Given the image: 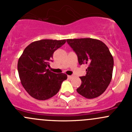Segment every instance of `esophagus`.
<instances>
[{
  "label": "esophagus",
  "mask_w": 132,
  "mask_h": 132,
  "mask_svg": "<svg viewBox=\"0 0 132 132\" xmlns=\"http://www.w3.org/2000/svg\"><path fill=\"white\" fill-rule=\"evenodd\" d=\"M68 78L69 79H71V78H73V76H71V75H68Z\"/></svg>",
  "instance_id": "esophagus-1"
}]
</instances>
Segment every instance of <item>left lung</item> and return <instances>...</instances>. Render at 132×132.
<instances>
[{
	"mask_svg": "<svg viewBox=\"0 0 132 132\" xmlns=\"http://www.w3.org/2000/svg\"><path fill=\"white\" fill-rule=\"evenodd\" d=\"M68 43L78 57L80 65L87 64L86 75L80 77L82 81L77 91L88 99L103 94L112 77L114 59L107 45L93 38L68 39Z\"/></svg>",
	"mask_w": 132,
	"mask_h": 132,
	"instance_id": "obj_1",
	"label": "left lung"
}]
</instances>
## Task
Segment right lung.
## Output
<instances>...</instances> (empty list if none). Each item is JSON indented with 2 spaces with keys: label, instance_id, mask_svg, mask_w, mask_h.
Instances as JSON below:
<instances>
[{
  "label": "right lung",
  "instance_id": "right-lung-1",
  "mask_svg": "<svg viewBox=\"0 0 132 132\" xmlns=\"http://www.w3.org/2000/svg\"><path fill=\"white\" fill-rule=\"evenodd\" d=\"M66 39H41L28 45L18 59V71L22 86L30 96L45 100L57 94L67 79L64 73H55L48 69L54 52Z\"/></svg>",
  "mask_w": 132,
  "mask_h": 132
}]
</instances>
